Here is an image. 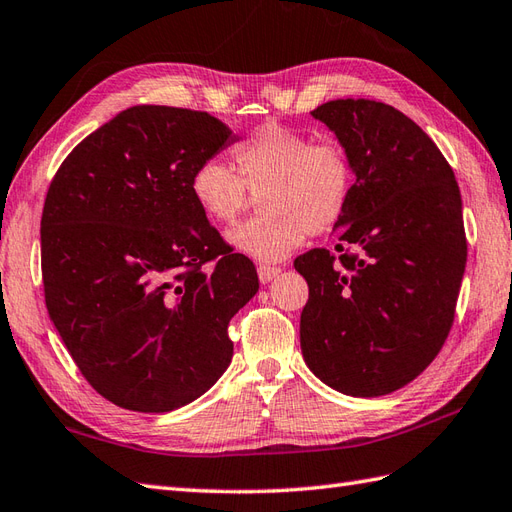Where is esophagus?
<instances>
[{
	"mask_svg": "<svg viewBox=\"0 0 512 512\" xmlns=\"http://www.w3.org/2000/svg\"><path fill=\"white\" fill-rule=\"evenodd\" d=\"M279 272H281V268H277V266H259L257 268V275H259L261 283H270L279 275Z\"/></svg>",
	"mask_w": 512,
	"mask_h": 512,
	"instance_id": "1",
	"label": "esophagus"
}]
</instances>
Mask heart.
<instances>
[{"label": "heart", "mask_w": 512, "mask_h": 512, "mask_svg": "<svg viewBox=\"0 0 512 512\" xmlns=\"http://www.w3.org/2000/svg\"><path fill=\"white\" fill-rule=\"evenodd\" d=\"M237 172L220 159L202 161L189 189L205 216L233 224L251 194L261 218L229 231V244L257 261H281L307 233L323 235L342 220L353 192V165L338 141H312L299 130L268 124L233 150Z\"/></svg>", "instance_id": "b5f03b06"}]
</instances>
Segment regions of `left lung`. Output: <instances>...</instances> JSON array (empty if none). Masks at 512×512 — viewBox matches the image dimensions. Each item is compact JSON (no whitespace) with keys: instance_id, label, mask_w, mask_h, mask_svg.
<instances>
[{"instance_id":"8db88e82","label":"left lung","mask_w":512,"mask_h":512,"mask_svg":"<svg viewBox=\"0 0 512 512\" xmlns=\"http://www.w3.org/2000/svg\"><path fill=\"white\" fill-rule=\"evenodd\" d=\"M347 150L355 183L336 251L294 259L310 288L301 351L351 397H382L421 375L449 336L467 264L454 170L408 115L375 100L312 111Z\"/></svg>"}]
</instances>
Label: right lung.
<instances>
[{
  "instance_id": "1",
  "label": "right lung",
  "mask_w": 512,
  "mask_h": 512,
  "mask_svg": "<svg viewBox=\"0 0 512 512\" xmlns=\"http://www.w3.org/2000/svg\"><path fill=\"white\" fill-rule=\"evenodd\" d=\"M235 139L205 111L130 106L82 139L47 189V312L115 406H187L233 358L229 323L259 290L257 272L211 227L189 181Z\"/></svg>"
}]
</instances>
